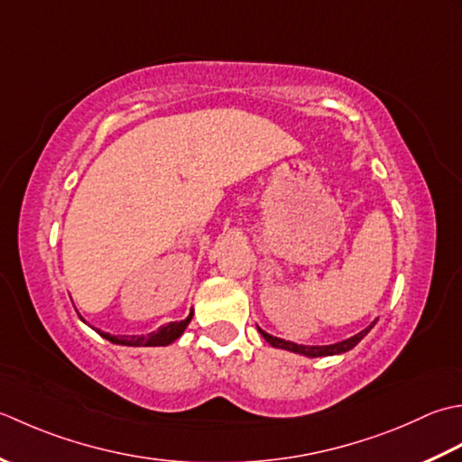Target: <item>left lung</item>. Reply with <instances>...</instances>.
I'll return each mask as SVG.
<instances>
[{"label": "left lung", "mask_w": 462, "mask_h": 462, "mask_svg": "<svg viewBox=\"0 0 462 462\" xmlns=\"http://www.w3.org/2000/svg\"><path fill=\"white\" fill-rule=\"evenodd\" d=\"M374 323H376V319H374V321H373L369 327L363 328L361 333H356V335H353V337H349V338H345V341H338V343H333V345H297V343L285 341V338L273 337V335L263 331L261 327H257V328H259L261 337L265 338V341H267L271 346H275V349H285V351H291V353L309 356V359H315V356H333V355H343V353H346V351H351L353 346L359 345L361 338L366 337V333L371 331V328L374 327Z\"/></svg>", "instance_id": "left-lung-1"}]
</instances>
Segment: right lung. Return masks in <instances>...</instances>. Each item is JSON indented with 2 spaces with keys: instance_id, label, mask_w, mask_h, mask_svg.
Wrapping results in <instances>:
<instances>
[{
  "instance_id": "1",
  "label": "right lung",
  "mask_w": 462,
  "mask_h": 462,
  "mask_svg": "<svg viewBox=\"0 0 462 462\" xmlns=\"http://www.w3.org/2000/svg\"><path fill=\"white\" fill-rule=\"evenodd\" d=\"M191 319H193V309H191V313L183 319V321L167 323L163 327H159L157 331L147 333V335H111V333H103L101 328H96V331H97V335H101L103 338H107V341L113 343V345H125V346H167V345L175 343L177 338L185 333V328H187V325L191 323Z\"/></svg>"
}]
</instances>
